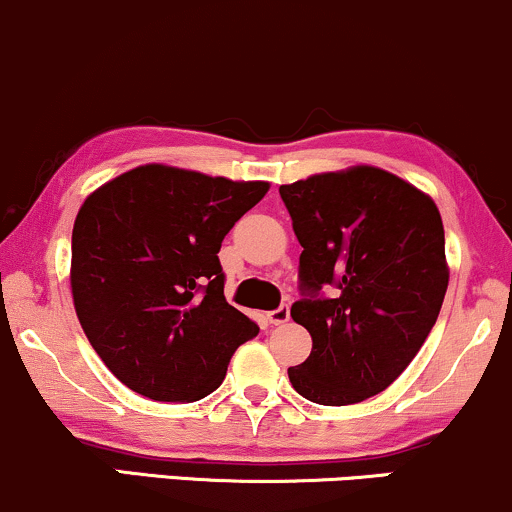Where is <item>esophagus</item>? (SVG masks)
Segmentation results:
<instances>
[{
    "label": "esophagus",
    "mask_w": 512,
    "mask_h": 512,
    "mask_svg": "<svg viewBox=\"0 0 512 512\" xmlns=\"http://www.w3.org/2000/svg\"><path fill=\"white\" fill-rule=\"evenodd\" d=\"M268 321L273 323V326H282V323L290 321V306H280V309L268 311Z\"/></svg>",
    "instance_id": "1"
}]
</instances>
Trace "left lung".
I'll list each match as a JSON object with an SVG mask.
<instances>
[{"label":"left lung","mask_w":512,"mask_h":512,"mask_svg":"<svg viewBox=\"0 0 512 512\" xmlns=\"http://www.w3.org/2000/svg\"><path fill=\"white\" fill-rule=\"evenodd\" d=\"M280 196L304 246L306 297L290 314L314 342L287 369L292 388L330 407L383 393L422 350L448 290L434 198L374 165L311 174ZM328 284L334 299L318 298Z\"/></svg>","instance_id":"1"}]
</instances>
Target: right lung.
I'll use <instances>...</instances> for the list:
<instances>
[{
    "mask_svg": "<svg viewBox=\"0 0 512 512\" xmlns=\"http://www.w3.org/2000/svg\"><path fill=\"white\" fill-rule=\"evenodd\" d=\"M268 182L150 165L95 189L71 234L83 333L126 388L158 402L206 398L258 326L225 299L220 244Z\"/></svg>",
    "mask_w": 512,
    "mask_h": 512,
    "instance_id": "obj_1",
    "label": "right lung"
}]
</instances>
